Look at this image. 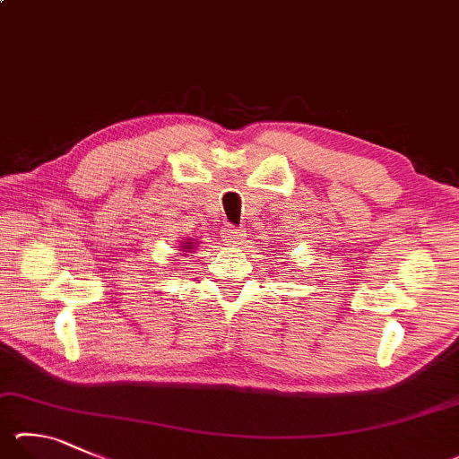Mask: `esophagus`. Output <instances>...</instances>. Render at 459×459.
<instances>
[{
  "label": "esophagus",
  "instance_id": "34e87169",
  "mask_svg": "<svg viewBox=\"0 0 459 459\" xmlns=\"http://www.w3.org/2000/svg\"><path fill=\"white\" fill-rule=\"evenodd\" d=\"M247 235H245V230L243 229H237V227H232V224H227V227L222 229V238L227 240L229 245H238V243H243V238H245Z\"/></svg>",
  "mask_w": 459,
  "mask_h": 459
}]
</instances>
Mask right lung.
Segmentation results:
<instances>
[{
    "label": "right lung",
    "instance_id": "1",
    "mask_svg": "<svg viewBox=\"0 0 459 459\" xmlns=\"http://www.w3.org/2000/svg\"><path fill=\"white\" fill-rule=\"evenodd\" d=\"M185 247H182V251H185V248H195V245L196 243H193V238H188V240H185V243H182ZM185 253H188V251H185Z\"/></svg>",
    "mask_w": 459,
    "mask_h": 459
}]
</instances>
